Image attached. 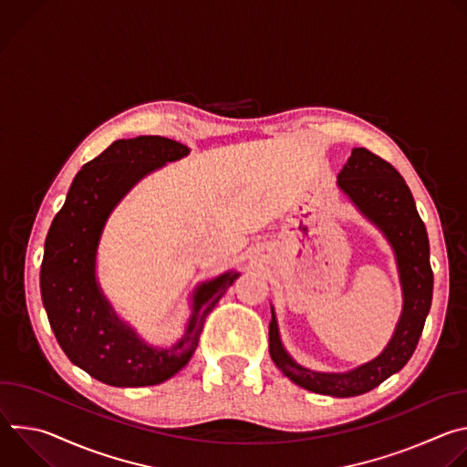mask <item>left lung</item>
I'll use <instances>...</instances> for the list:
<instances>
[{"label": "left lung", "instance_id": "left-lung-1", "mask_svg": "<svg viewBox=\"0 0 467 467\" xmlns=\"http://www.w3.org/2000/svg\"><path fill=\"white\" fill-rule=\"evenodd\" d=\"M337 186L371 222L393 249L403 292V310L380 355L349 371H314L297 364L285 349L272 305L270 355L275 366L297 386L321 395L355 397L377 388L401 371L416 351L432 303V270L425 223L410 188L399 171L364 148H353Z\"/></svg>", "mask_w": 467, "mask_h": 467}]
</instances>
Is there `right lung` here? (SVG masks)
Returning <instances> with one entry per match:
<instances>
[{
	"label": "right lung",
	"mask_w": 467,
	"mask_h": 467,
	"mask_svg": "<svg viewBox=\"0 0 467 467\" xmlns=\"http://www.w3.org/2000/svg\"><path fill=\"white\" fill-rule=\"evenodd\" d=\"M188 153L184 144L164 137L112 142L74 177L46 236L40 292L55 338L78 368L109 386H153L181 371L197 348L207 316L240 277L229 270L199 283L184 335L170 348L140 338L99 286L98 247L109 216L146 175Z\"/></svg>",
	"instance_id": "right-lung-1"
}]
</instances>
